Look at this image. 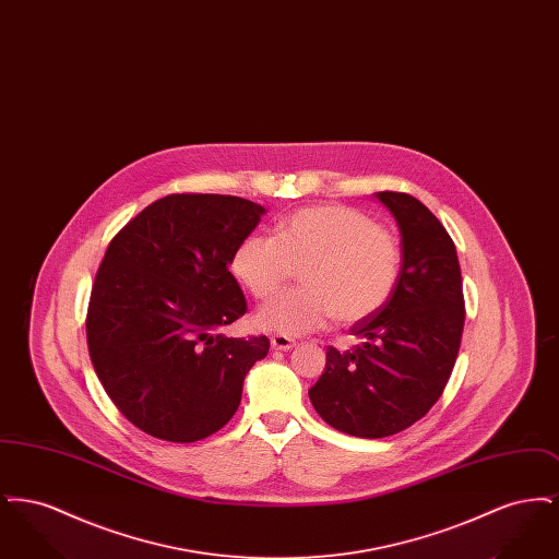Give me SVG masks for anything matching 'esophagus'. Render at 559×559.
I'll return each mask as SVG.
<instances>
[{
  "label": "esophagus",
  "mask_w": 559,
  "mask_h": 559,
  "mask_svg": "<svg viewBox=\"0 0 559 559\" xmlns=\"http://www.w3.org/2000/svg\"><path fill=\"white\" fill-rule=\"evenodd\" d=\"M270 344H272V349H278V352H287V349H292L295 346V342H293L292 337H287V335H274L270 340Z\"/></svg>",
  "instance_id": "34e87169"
}]
</instances>
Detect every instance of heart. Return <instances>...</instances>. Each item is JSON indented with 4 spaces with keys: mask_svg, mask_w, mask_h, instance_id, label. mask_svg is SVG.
I'll return each mask as SVG.
<instances>
[{
    "mask_svg": "<svg viewBox=\"0 0 559 559\" xmlns=\"http://www.w3.org/2000/svg\"><path fill=\"white\" fill-rule=\"evenodd\" d=\"M233 274L255 299L281 292L299 267L304 287L281 295L255 314V326L278 335L319 331L331 320L356 324L385 308L402 272L399 235L371 215L324 203L276 224L274 239L251 235L230 260Z\"/></svg>",
    "mask_w": 559,
    "mask_h": 559,
    "instance_id": "obj_1",
    "label": "heart"
}]
</instances>
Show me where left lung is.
I'll use <instances>...</instances> for the list:
<instances>
[{
  "label": "left lung",
  "mask_w": 559,
  "mask_h": 559,
  "mask_svg": "<svg viewBox=\"0 0 559 559\" xmlns=\"http://www.w3.org/2000/svg\"><path fill=\"white\" fill-rule=\"evenodd\" d=\"M402 235V272L392 299L372 319L356 322L362 344L326 347V365L310 388L320 417L358 438H385L419 421L442 396L451 377L465 299L451 235L426 205L383 190Z\"/></svg>",
  "instance_id": "1"
}]
</instances>
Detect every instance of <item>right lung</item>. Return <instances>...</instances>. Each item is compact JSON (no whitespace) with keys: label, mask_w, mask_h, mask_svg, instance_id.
Segmentation results:
<instances>
[{"label":"right lung","mask_w":559,"mask_h":559,"mask_svg":"<svg viewBox=\"0 0 559 559\" xmlns=\"http://www.w3.org/2000/svg\"><path fill=\"white\" fill-rule=\"evenodd\" d=\"M266 210L230 194L176 192L151 203L108 242L85 335L108 399L144 433L197 442L237 413L266 335L219 333L247 312L228 270Z\"/></svg>","instance_id":"1"}]
</instances>
